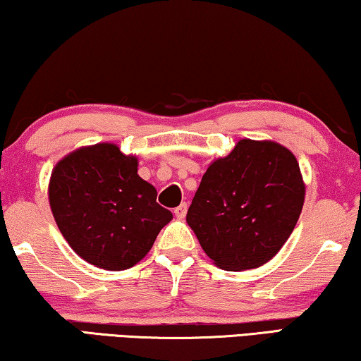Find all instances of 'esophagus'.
I'll return each instance as SVG.
<instances>
[{"mask_svg":"<svg viewBox=\"0 0 361 361\" xmlns=\"http://www.w3.org/2000/svg\"><path fill=\"white\" fill-rule=\"evenodd\" d=\"M174 215L179 218V219L185 218V215H187V203L185 202L180 203V205L177 207V208H174Z\"/></svg>","mask_w":361,"mask_h":361,"instance_id":"esophagus-1","label":"esophagus"}]
</instances>
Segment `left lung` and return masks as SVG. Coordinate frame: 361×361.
Returning a JSON list of instances; mask_svg holds the SVG:
<instances>
[{"label": "left lung", "instance_id": "8db88e82", "mask_svg": "<svg viewBox=\"0 0 361 361\" xmlns=\"http://www.w3.org/2000/svg\"><path fill=\"white\" fill-rule=\"evenodd\" d=\"M305 190L300 164L288 148L244 138L208 166L187 223L219 269H257L293 233Z\"/></svg>", "mask_w": 361, "mask_h": 361}]
</instances>
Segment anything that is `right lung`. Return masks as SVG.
<instances>
[{
    "label": "right lung",
    "instance_id": "right-lung-1",
    "mask_svg": "<svg viewBox=\"0 0 361 361\" xmlns=\"http://www.w3.org/2000/svg\"><path fill=\"white\" fill-rule=\"evenodd\" d=\"M138 176V159L97 143L66 154L51 171L50 208L71 249L104 270H125L153 247L172 213Z\"/></svg>",
    "mask_w": 361,
    "mask_h": 361
}]
</instances>
